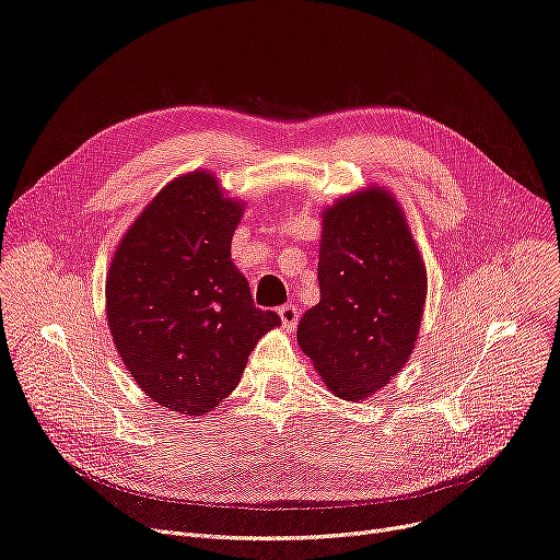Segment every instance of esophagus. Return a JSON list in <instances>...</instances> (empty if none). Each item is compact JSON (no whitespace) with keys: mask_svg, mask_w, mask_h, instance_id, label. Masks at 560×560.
<instances>
[{"mask_svg":"<svg viewBox=\"0 0 560 560\" xmlns=\"http://www.w3.org/2000/svg\"><path fill=\"white\" fill-rule=\"evenodd\" d=\"M279 316H281V323L285 329H295L298 318H300V308L295 304H283L279 308Z\"/></svg>","mask_w":560,"mask_h":560,"instance_id":"1","label":"esophagus"}]
</instances>
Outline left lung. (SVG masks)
Here are the masks:
<instances>
[{
  "label": "left lung",
  "instance_id": "obj_1",
  "mask_svg": "<svg viewBox=\"0 0 560 560\" xmlns=\"http://www.w3.org/2000/svg\"><path fill=\"white\" fill-rule=\"evenodd\" d=\"M318 283L298 343L329 392L364 401L408 362L427 300L418 244L387 189L369 186L323 212Z\"/></svg>",
  "mask_w": 560,
  "mask_h": 560
}]
</instances>
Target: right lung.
Instances as JSON below:
<instances>
[{
  "instance_id": "add662e5",
  "label": "right lung",
  "mask_w": 560,
  "mask_h": 560,
  "mask_svg": "<svg viewBox=\"0 0 560 560\" xmlns=\"http://www.w3.org/2000/svg\"><path fill=\"white\" fill-rule=\"evenodd\" d=\"M242 200L194 171L152 198L121 237L106 316L131 378L159 406L207 416L237 387L258 339L277 327L231 260Z\"/></svg>"
}]
</instances>
